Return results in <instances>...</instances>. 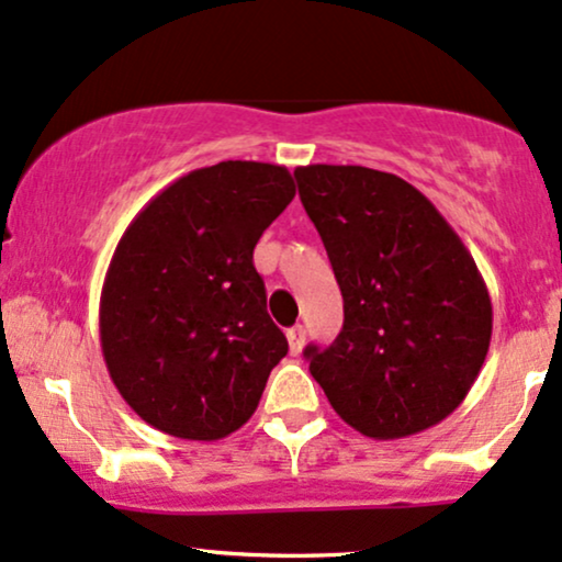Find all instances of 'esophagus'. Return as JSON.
I'll list each match as a JSON object with an SVG mask.
<instances>
[{"label":"esophagus","mask_w":562,"mask_h":562,"mask_svg":"<svg viewBox=\"0 0 562 562\" xmlns=\"http://www.w3.org/2000/svg\"><path fill=\"white\" fill-rule=\"evenodd\" d=\"M286 338H289V349H292V355H300L304 346V325H294V328H289Z\"/></svg>","instance_id":"1"}]
</instances>
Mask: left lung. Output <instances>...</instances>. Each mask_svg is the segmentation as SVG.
Masks as SVG:
<instances>
[{"label":"left lung","instance_id":"1","mask_svg":"<svg viewBox=\"0 0 562 562\" xmlns=\"http://www.w3.org/2000/svg\"><path fill=\"white\" fill-rule=\"evenodd\" d=\"M294 177L344 296L336 341L304 349L310 372L367 438L438 425L472 391L493 336V302L472 252L396 175L313 164Z\"/></svg>","mask_w":562,"mask_h":562}]
</instances>
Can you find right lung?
Masks as SVG:
<instances>
[{
    "label": "right lung",
    "mask_w": 562,
    "mask_h": 562,
    "mask_svg": "<svg viewBox=\"0 0 562 562\" xmlns=\"http://www.w3.org/2000/svg\"><path fill=\"white\" fill-rule=\"evenodd\" d=\"M294 195L286 166L221 161L171 182L122 234L101 292V349L150 427L211 442L255 414L289 344L252 249Z\"/></svg>",
    "instance_id": "add662e5"
}]
</instances>
